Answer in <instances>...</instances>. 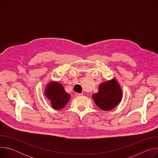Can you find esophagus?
Masks as SVG:
<instances>
[{"instance_id":"esophagus-1","label":"esophagus","mask_w":158,"mask_h":158,"mask_svg":"<svg viewBox=\"0 0 158 158\" xmlns=\"http://www.w3.org/2000/svg\"><path fill=\"white\" fill-rule=\"evenodd\" d=\"M82 95H83V94H81V93H76V94H75V96H76V97L81 96H82Z\"/></svg>"}]
</instances>
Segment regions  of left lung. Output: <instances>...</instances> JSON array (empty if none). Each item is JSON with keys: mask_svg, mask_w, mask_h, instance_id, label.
I'll return each mask as SVG.
<instances>
[{"mask_svg": "<svg viewBox=\"0 0 158 158\" xmlns=\"http://www.w3.org/2000/svg\"><path fill=\"white\" fill-rule=\"evenodd\" d=\"M122 94L119 83L114 79L101 84L98 92L93 95V98L100 109L109 110L121 102Z\"/></svg>", "mask_w": 158, "mask_h": 158, "instance_id": "left-lung-1", "label": "left lung"}]
</instances>
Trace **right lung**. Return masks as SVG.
Wrapping results in <instances>:
<instances>
[{
  "instance_id": "right-lung-1",
  "label": "right lung",
  "mask_w": 158,
  "mask_h": 158,
  "mask_svg": "<svg viewBox=\"0 0 158 158\" xmlns=\"http://www.w3.org/2000/svg\"><path fill=\"white\" fill-rule=\"evenodd\" d=\"M45 94L50 100L52 107L56 110L62 109L71 98V96L65 91L63 86L57 82H51L47 85Z\"/></svg>"
}]
</instances>
